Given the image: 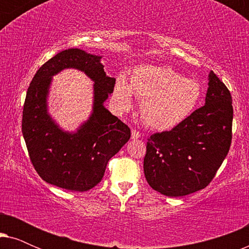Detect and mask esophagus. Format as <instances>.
<instances>
[{"instance_id": "esophagus-1", "label": "esophagus", "mask_w": 249, "mask_h": 249, "mask_svg": "<svg viewBox=\"0 0 249 249\" xmlns=\"http://www.w3.org/2000/svg\"><path fill=\"white\" fill-rule=\"evenodd\" d=\"M131 138L132 139L141 138V132H139L138 130H136V129H132V130H131Z\"/></svg>"}]
</instances>
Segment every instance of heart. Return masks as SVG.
I'll return each instance as SVG.
<instances>
[{"label":"heart","mask_w":249,"mask_h":249,"mask_svg":"<svg viewBox=\"0 0 249 249\" xmlns=\"http://www.w3.org/2000/svg\"><path fill=\"white\" fill-rule=\"evenodd\" d=\"M114 98L121 110L142 100L141 114L149 128L166 131L178 127L192 115L202 98L198 80L187 78L170 67L141 66L134 71L130 84L120 76L114 85Z\"/></svg>","instance_id":"obj_1"}]
</instances>
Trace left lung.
Wrapping results in <instances>:
<instances>
[{
  "label": "left lung",
  "instance_id": "8db88e82",
  "mask_svg": "<svg viewBox=\"0 0 249 249\" xmlns=\"http://www.w3.org/2000/svg\"><path fill=\"white\" fill-rule=\"evenodd\" d=\"M232 118L230 91L211 71L205 105L178 127L148 138L144 159L148 185L169 197L205 188L229 152Z\"/></svg>",
  "mask_w": 249,
  "mask_h": 249
}]
</instances>
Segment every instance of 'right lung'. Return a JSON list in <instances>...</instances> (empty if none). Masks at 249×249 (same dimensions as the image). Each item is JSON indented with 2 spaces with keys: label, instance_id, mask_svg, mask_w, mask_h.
I'll use <instances>...</instances> for the list:
<instances>
[{
  "label": "right lung",
  "instance_id": "right-lung-1",
  "mask_svg": "<svg viewBox=\"0 0 249 249\" xmlns=\"http://www.w3.org/2000/svg\"><path fill=\"white\" fill-rule=\"evenodd\" d=\"M102 56L79 49L64 50L37 70L27 90L22 135L30 161L47 183L86 192L103 178L107 162L130 138V129L107 107L115 78L107 76ZM64 69L83 71L94 81L93 111L77 132L63 131L47 107L52 77Z\"/></svg>",
  "mask_w": 249,
  "mask_h": 249
}]
</instances>
